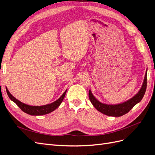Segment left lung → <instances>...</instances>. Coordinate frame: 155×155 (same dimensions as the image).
<instances>
[{
    "label": "left lung",
    "instance_id": "left-lung-1",
    "mask_svg": "<svg viewBox=\"0 0 155 155\" xmlns=\"http://www.w3.org/2000/svg\"><path fill=\"white\" fill-rule=\"evenodd\" d=\"M146 88L147 71L145 75L143 85L139 92L134 97L130 98V100H127V101L122 103V104L118 105H107L103 104V103L100 102L97 99H96L91 91H89L88 92V97L93 106L98 111H100L101 113L104 114L107 116L119 117L127 113V112H129L133 109V107L135 105H137L138 103H139L142 100L145 94V91H146Z\"/></svg>",
    "mask_w": 155,
    "mask_h": 155
}]
</instances>
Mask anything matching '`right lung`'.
Listing matches in <instances>:
<instances>
[{"label":"right lung","instance_id":"obj_1","mask_svg":"<svg viewBox=\"0 0 155 155\" xmlns=\"http://www.w3.org/2000/svg\"><path fill=\"white\" fill-rule=\"evenodd\" d=\"M6 88L8 96L9 97H10V99L13 102H15L17 104V105L19 107L23 112H25L26 113L32 116H41V115L47 114L48 113H50L51 112L55 110L60 105V104H61V102L63 101L67 91V90L65 91V92L63 94L62 96H61L58 100L51 103L50 104L43 105V106H30L28 105H26L25 104H23V103L17 100L15 97H13L11 94L10 92L8 90V88Z\"/></svg>","mask_w":155,"mask_h":155}]
</instances>
